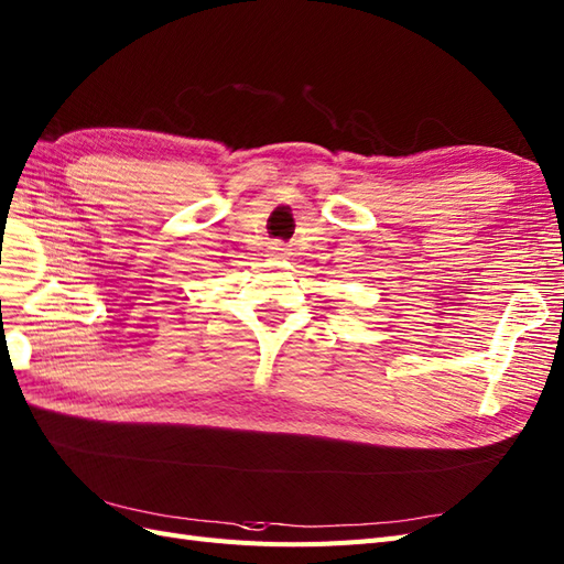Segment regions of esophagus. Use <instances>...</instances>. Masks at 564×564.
Here are the masks:
<instances>
[{
  "label": "esophagus",
  "instance_id": "1",
  "mask_svg": "<svg viewBox=\"0 0 564 564\" xmlns=\"http://www.w3.org/2000/svg\"><path fill=\"white\" fill-rule=\"evenodd\" d=\"M270 256H275V259H286V256H292V249H289L284 242H270Z\"/></svg>",
  "mask_w": 564,
  "mask_h": 564
}]
</instances>
